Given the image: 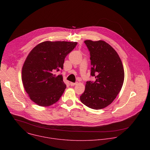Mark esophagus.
I'll use <instances>...</instances> for the list:
<instances>
[{
    "label": "esophagus",
    "instance_id": "34e87169",
    "mask_svg": "<svg viewBox=\"0 0 150 150\" xmlns=\"http://www.w3.org/2000/svg\"><path fill=\"white\" fill-rule=\"evenodd\" d=\"M70 85H71V86H74L75 85H76V83H74V82H70Z\"/></svg>",
    "mask_w": 150,
    "mask_h": 150
}]
</instances>
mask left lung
Listing matches in <instances>:
<instances>
[{
    "instance_id": "obj_1",
    "label": "left lung",
    "mask_w": 150,
    "mask_h": 150,
    "mask_svg": "<svg viewBox=\"0 0 150 150\" xmlns=\"http://www.w3.org/2000/svg\"><path fill=\"white\" fill-rule=\"evenodd\" d=\"M90 53L91 75L95 82L87 81L81 101L88 108L99 110L110 104L120 91L125 73L115 50L103 40L84 41Z\"/></svg>"
}]
</instances>
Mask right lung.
Listing matches in <instances>:
<instances>
[{"instance_id": "1", "label": "right lung", "mask_w": 150, "mask_h": 150, "mask_svg": "<svg viewBox=\"0 0 150 150\" xmlns=\"http://www.w3.org/2000/svg\"><path fill=\"white\" fill-rule=\"evenodd\" d=\"M76 42H42L27 57L22 69L24 87L30 99L37 105L46 107L56 103L62 96L66 84L62 75L66 56L76 47Z\"/></svg>"}]
</instances>
